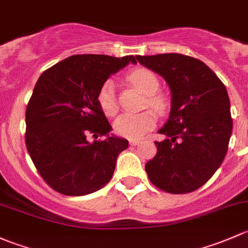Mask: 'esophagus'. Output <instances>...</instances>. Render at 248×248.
<instances>
[{
  "mask_svg": "<svg viewBox=\"0 0 248 248\" xmlns=\"http://www.w3.org/2000/svg\"><path fill=\"white\" fill-rule=\"evenodd\" d=\"M140 142H141V141H140L139 139H134V140H130V141H129L130 145H137Z\"/></svg>",
  "mask_w": 248,
  "mask_h": 248,
  "instance_id": "34e87169",
  "label": "esophagus"
}]
</instances>
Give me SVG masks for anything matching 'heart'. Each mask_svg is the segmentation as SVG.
I'll list each match as a JSON object with an SVG mask.
<instances>
[{
	"label": "heart",
	"mask_w": 248,
	"mask_h": 248,
	"mask_svg": "<svg viewBox=\"0 0 248 248\" xmlns=\"http://www.w3.org/2000/svg\"><path fill=\"white\" fill-rule=\"evenodd\" d=\"M129 80L140 89H142L148 96V104L156 112H163L166 108V100L162 95L156 94L160 88L159 78L152 70L139 68L129 74ZM98 104L101 111L107 116H113L118 111L116 94H114V82L106 80L98 92ZM155 116L152 112L143 113H124L114 122V131L119 136L126 139H140L143 135L154 127Z\"/></svg>",
	"instance_id": "heart-1"
}]
</instances>
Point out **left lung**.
<instances>
[{
    "mask_svg": "<svg viewBox=\"0 0 248 248\" xmlns=\"http://www.w3.org/2000/svg\"><path fill=\"white\" fill-rule=\"evenodd\" d=\"M161 75L172 93L166 140L145 165L149 180L168 193H188L203 186L218 170L233 130L231 101L222 81L205 63L180 53L136 56Z\"/></svg>",
    "mask_w": 248,
    "mask_h": 248,
    "instance_id": "left-lung-1",
    "label": "left lung"
}]
</instances>
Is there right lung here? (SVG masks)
Returning <instances> with one entry per match:
<instances>
[{"label":"right lung","mask_w":248,"mask_h":248,"mask_svg":"<svg viewBox=\"0 0 248 248\" xmlns=\"http://www.w3.org/2000/svg\"><path fill=\"white\" fill-rule=\"evenodd\" d=\"M107 55H74L46 69L26 108L27 152L50 187L65 196H85L106 185L127 140L108 136L111 125L98 104L101 85L129 63ZM88 133L100 141L88 142Z\"/></svg>","instance_id":"right-lung-1"}]
</instances>
